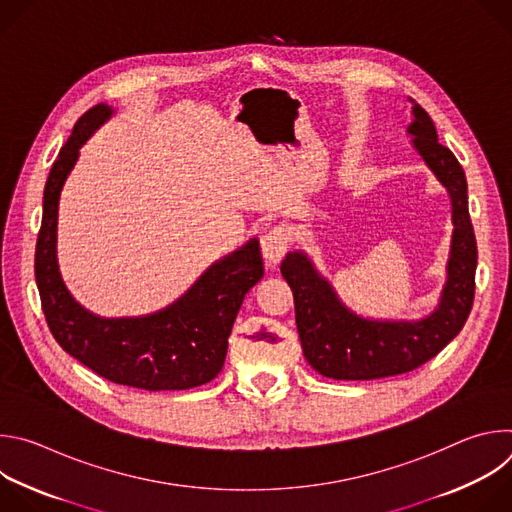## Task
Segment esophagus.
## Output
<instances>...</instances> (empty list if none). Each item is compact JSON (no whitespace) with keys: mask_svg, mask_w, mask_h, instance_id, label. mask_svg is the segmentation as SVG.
<instances>
[{"mask_svg":"<svg viewBox=\"0 0 512 512\" xmlns=\"http://www.w3.org/2000/svg\"><path fill=\"white\" fill-rule=\"evenodd\" d=\"M289 247V231L283 225L269 229L261 237V251L269 265H277Z\"/></svg>","mask_w":512,"mask_h":512,"instance_id":"1","label":"esophagus"}]
</instances>
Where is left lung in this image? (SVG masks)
<instances>
[{
    "label": "left lung",
    "instance_id": "8db88e82",
    "mask_svg": "<svg viewBox=\"0 0 512 512\" xmlns=\"http://www.w3.org/2000/svg\"><path fill=\"white\" fill-rule=\"evenodd\" d=\"M407 135L452 202L454 231L442 296L435 310L419 320L364 318L338 298L334 285L304 251H289L281 261V275L294 291L304 356L328 379L371 381L409 373L454 340L472 310L478 249L466 174L456 156L437 143L431 117L415 101Z\"/></svg>",
    "mask_w": 512,
    "mask_h": 512
}]
</instances>
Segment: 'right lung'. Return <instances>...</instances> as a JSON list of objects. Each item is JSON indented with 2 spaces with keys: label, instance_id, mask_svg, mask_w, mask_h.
<instances>
[{
  "label": "right lung",
  "instance_id": "obj_1",
  "mask_svg": "<svg viewBox=\"0 0 512 512\" xmlns=\"http://www.w3.org/2000/svg\"><path fill=\"white\" fill-rule=\"evenodd\" d=\"M113 113L105 103L89 109L48 174L34 259L42 310L62 350L111 383L145 391L200 387L221 373L241 304L263 277L259 239L214 261L184 296L154 314L103 318L83 308L58 267V202L81 148Z\"/></svg>",
  "mask_w": 512,
  "mask_h": 512
}]
</instances>
